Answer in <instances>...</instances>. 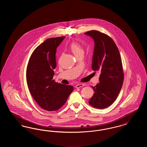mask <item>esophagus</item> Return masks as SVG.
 <instances>
[{"label": "esophagus", "instance_id": "obj_1", "mask_svg": "<svg viewBox=\"0 0 147 147\" xmlns=\"http://www.w3.org/2000/svg\"><path fill=\"white\" fill-rule=\"evenodd\" d=\"M84 86V84H77V85L76 86V88H80V87H82Z\"/></svg>", "mask_w": 147, "mask_h": 147}]
</instances>
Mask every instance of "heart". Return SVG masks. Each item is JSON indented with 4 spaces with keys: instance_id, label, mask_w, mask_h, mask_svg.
I'll return each instance as SVG.
<instances>
[{
    "instance_id": "b5f03b06",
    "label": "heart",
    "mask_w": 147,
    "mask_h": 147,
    "mask_svg": "<svg viewBox=\"0 0 147 147\" xmlns=\"http://www.w3.org/2000/svg\"><path fill=\"white\" fill-rule=\"evenodd\" d=\"M69 49L71 52L77 57L80 55H84V48L78 42L73 41L71 42L69 45Z\"/></svg>"
}]
</instances>
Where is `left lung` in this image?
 <instances>
[{"mask_svg":"<svg viewBox=\"0 0 147 147\" xmlns=\"http://www.w3.org/2000/svg\"><path fill=\"white\" fill-rule=\"evenodd\" d=\"M95 42L92 69L101 74L99 83L92 88L95 91L89 103L92 107L102 109L110 105L117 98L122 86L124 73L119 49L112 38L97 30L85 33Z\"/></svg>","mask_w":147,"mask_h":147,"instance_id":"8db88e82","label":"left lung"}]
</instances>
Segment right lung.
<instances>
[{
  "mask_svg": "<svg viewBox=\"0 0 147 147\" xmlns=\"http://www.w3.org/2000/svg\"><path fill=\"white\" fill-rule=\"evenodd\" d=\"M65 36L49 38L37 47L29 59L26 82L29 91L43 109L59 110L67 100L73 86L56 83L53 79L56 68V49Z\"/></svg>",
  "mask_w": 147,
  "mask_h": 147,
  "instance_id": "add662e5",
  "label": "right lung"
}]
</instances>
